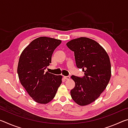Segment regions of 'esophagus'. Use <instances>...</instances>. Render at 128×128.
<instances>
[{
  "label": "esophagus",
  "instance_id": "obj_1",
  "mask_svg": "<svg viewBox=\"0 0 128 128\" xmlns=\"http://www.w3.org/2000/svg\"><path fill=\"white\" fill-rule=\"evenodd\" d=\"M64 78L66 79V80H69L70 79V77L69 76H64Z\"/></svg>",
  "mask_w": 128,
  "mask_h": 128
}]
</instances>
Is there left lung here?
<instances>
[{
	"instance_id": "left-lung-1",
	"label": "left lung",
	"mask_w": 128,
	"mask_h": 128,
	"mask_svg": "<svg viewBox=\"0 0 128 128\" xmlns=\"http://www.w3.org/2000/svg\"><path fill=\"white\" fill-rule=\"evenodd\" d=\"M66 46L74 53L77 68L85 76H72L75 87L70 91L73 100L80 106L89 104L98 98L107 87L111 76L109 56L96 41L86 37L74 39Z\"/></svg>"
}]
</instances>
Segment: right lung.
<instances>
[{
	"label": "right lung",
	"instance_id": "1",
	"mask_svg": "<svg viewBox=\"0 0 128 128\" xmlns=\"http://www.w3.org/2000/svg\"><path fill=\"white\" fill-rule=\"evenodd\" d=\"M61 43V40L40 36L30 42L21 54L17 66L18 78L36 103H49L61 85L62 76L44 72L51 63L54 51Z\"/></svg>",
	"mask_w": 128,
	"mask_h": 128
}]
</instances>
